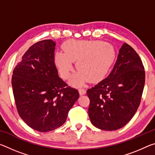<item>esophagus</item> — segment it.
<instances>
[{
    "instance_id": "obj_1",
    "label": "esophagus",
    "mask_w": 155,
    "mask_h": 155,
    "mask_svg": "<svg viewBox=\"0 0 155 155\" xmlns=\"http://www.w3.org/2000/svg\"><path fill=\"white\" fill-rule=\"evenodd\" d=\"M78 91H79L80 95H84V94H86V90L83 88H80L79 90H78Z\"/></svg>"
}]
</instances>
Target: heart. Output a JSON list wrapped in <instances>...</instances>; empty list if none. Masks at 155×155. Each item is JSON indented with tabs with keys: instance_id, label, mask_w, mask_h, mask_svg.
I'll list each match as a JSON object with an SVG mask.
<instances>
[{
	"instance_id": "b5f03b06",
	"label": "heart",
	"mask_w": 155,
	"mask_h": 155,
	"mask_svg": "<svg viewBox=\"0 0 155 155\" xmlns=\"http://www.w3.org/2000/svg\"><path fill=\"white\" fill-rule=\"evenodd\" d=\"M63 52L55 54V64L61 77L66 79L73 70V62L77 61L78 70L72 78V83H83L88 79L97 82L104 77L114 62V47L101 41H67Z\"/></svg>"
}]
</instances>
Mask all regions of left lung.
Segmentation results:
<instances>
[{"instance_id":"1","label":"left lung","mask_w":155,"mask_h":155,"mask_svg":"<svg viewBox=\"0 0 155 155\" xmlns=\"http://www.w3.org/2000/svg\"><path fill=\"white\" fill-rule=\"evenodd\" d=\"M144 83L145 71L140 57L124 43L109 75L87 91L92 124L104 130L125 126L140 106Z\"/></svg>"}]
</instances>
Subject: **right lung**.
Segmentation results:
<instances>
[{"mask_svg": "<svg viewBox=\"0 0 155 155\" xmlns=\"http://www.w3.org/2000/svg\"><path fill=\"white\" fill-rule=\"evenodd\" d=\"M55 46L51 40L33 44L13 71L12 85L18 114L28 127L40 132L64 124L79 98L78 90L59 77Z\"/></svg>", "mask_w": 155, "mask_h": 155, "instance_id": "obj_1", "label": "right lung"}]
</instances>
